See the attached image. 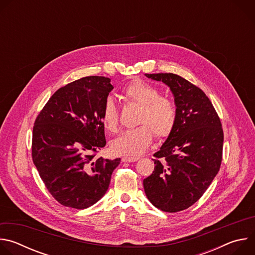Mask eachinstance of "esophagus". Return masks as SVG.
I'll list each match as a JSON object with an SVG mask.
<instances>
[{
    "instance_id": "obj_1",
    "label": "esophagus",
    "mask_w": 255,
    "mask_h": 255,
    "mask_svg": "<svg viewBox=\"0 0 255 255\" xmlns=\"http://www.w3.org/2000/svg\"><path fill=\"white\" fill-rule=\"evenodd\" d=\"M138 159H139L138 157H122L123 162H135Z\"/></svg>"
}]
</instances>
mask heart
<instances>
[{
  "instance_id": "heart-1",
  "label": "heart",
  "mask_w": 255,
  "mask_h": 255,
  "mask_svg": "<svg viewBox=\"0 0 255 255\" xmlns=\"http://www.w3.org/2000/svg\"><path fill=\"white\" fill-rule=\"evenodd\" d=\"M130 102L141 106L137 124L140 126L124 131L111 143L115 154L138 156L146 151L153 139V133L158 139L168 137L176 123V108L173 102L159 96V90L141 80H134L122 91ZM101 119L105 128L116 132L119 125V112L112 97H108L103 105Z\"/></svg>"
}]
</instances>
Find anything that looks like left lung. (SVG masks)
<instances>
[{
  "label": "left lung",
  "mask_w": 255,
  "mask_h": 255,
  "mask_svg": "<svg viewBox=\"0 0 255 255\" xmlns=\"http://www.w3.org/2000/svg\"><path fill=\"white\" fill-rule=\"evenodd\" d=\"M169 87L176 106L173 131L153 154L154 170L143 179L146 197L157 209L175 213L194 205L220 169L224 134L206 94L174 74H145Z\"/></svg>",
  "instance_id": "8db88e82"
}]
</instances>
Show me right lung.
<instances>
[{"label":"right lung","instance_id":"right-lung-1","mask_svg":"<svg viewBox=\"0 0 255 255\" xmlns=\"http://www.w3.org/2000/svg\"><path fill=\"white\" fill-rule=\"evenodd\" d=\"M105 77H86L58 89L34 123L32 159L52 197L86 209L107 192L121 159L97 157L106 145L101 111L114 87Z\"/></svg>","mask_w":255,"mask_h":255}]
</instances>
